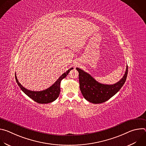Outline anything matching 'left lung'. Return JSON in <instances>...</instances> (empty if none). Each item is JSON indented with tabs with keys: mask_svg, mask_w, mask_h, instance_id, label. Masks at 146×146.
<instances>
[{
	"mask_svg": "<svg viewBox=\"0 0 146 146\" xmlns=\"http://www.w3.org/2000/svg\"><path fill=\"white\" fill-rule=\"evenodd\" d=\"M79 73L80 89L84 98L90 102L98 104L108 100L116 94L124 84L128 74V66L122 78L115 84H103L96 81L90 74L77 68Z\"/></svg>",
	"mask_w": 146,
	"mask_h": 146,
	"instance_id": "8db88e82",
	"label": "left lung"
}]
</instances>
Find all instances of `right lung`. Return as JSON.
<instances>
[{
	"mask_svg": "<svg viewBox=\"0 0 146 146\" xmlns=\"http://www.w3.org/2000/svg\"><path fill=\"white\" fill-rule=\"evenodd\" d=\"M73 69V68H71L65 73L62 74L59 77V78L56 81V82H55L54 84H52L50 87L48 88L45 90L41 91H33L26 89L19 82L15 73V77L18 86L20 87L21 90L27 96H28L30 98H31L32 99H33L34 101L38 103L45 104L52 102L58 98L60 91V84L61 80L65 78L69 74V72Z\"/></svg>",
	"mask_w": 146,
	"mask_h": 146,
	"instance_id": "1",
	"label": "right lung"
}]
</instances>
